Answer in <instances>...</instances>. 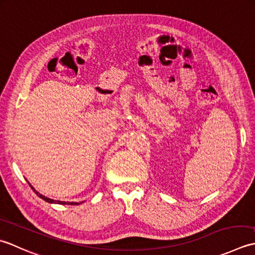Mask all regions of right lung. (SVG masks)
<instances>
[{
	"label": "right lung",
	"mask_w": 255,
	"mask_h": 255,
	"mask_svg": "<svg viewBox=\"0 0 255 255\" xmlns=\"http://www.w3.org/2000/svg\"><path fill=\"white\" fill-rule=\"evenodd\" d=\"M29 186H30V188H32L34 191H35V194L37 195L39 198H41L43 200H45V201H47V202H50V204H59V205H79L78 204V202H69V201H60V200H54V199H50V198H47V197H45V196H43L41 194H39L38 191H36L35 189H34V187L29 184Z\"/></svg>",
	"instance_id": "right-lung-1"
}]
</instances>
